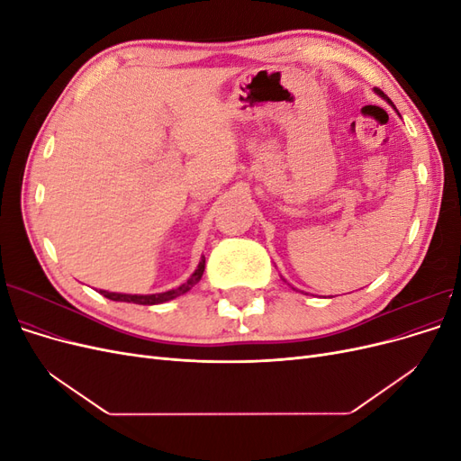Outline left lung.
<instances>
[{"mask_svg":"<svg viewBox=\"0 0 461 461\" xmlns=\"http://www.w3.org/2000/svg\"><path fill=\"white\" fill-rule=\"evenodd\" d=\"M375 92H376V94H379V95H383V97H384V94H383L381 90H376V88H375Z\"/></svg>","mask_w":461,"mask_h":461,"instance_id":"left-lung-1","label":"left lung"}]
</instances>
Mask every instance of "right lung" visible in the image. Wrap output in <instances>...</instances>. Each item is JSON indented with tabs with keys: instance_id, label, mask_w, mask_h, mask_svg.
I'll return each mask as SVG.
<instances>
[{
	"instance_id": "1",
	"label": "right lung",
	"mask_w": 461,
	"mask_h": 461,
	"mask_svg": "<svg viewBox=\"0 0 461 461\" xmlns=\"http://www.w3.org/2000/svg\"><path fill=\"white\" fill-rule=\"evenodd\" d=\"M203 269H205V258H202L198 269L194 271V275L188 278V281L185 285H180L178 288H173V290H167V292H159V294H148V296H142V294H117V292H105V290H100V294H104L105 298L113 300V302H132V303H140V305H153V303H163V302H169L180 294H186V292L196 285L202 275H203Z\"/></svg>"
}]
</instances>
